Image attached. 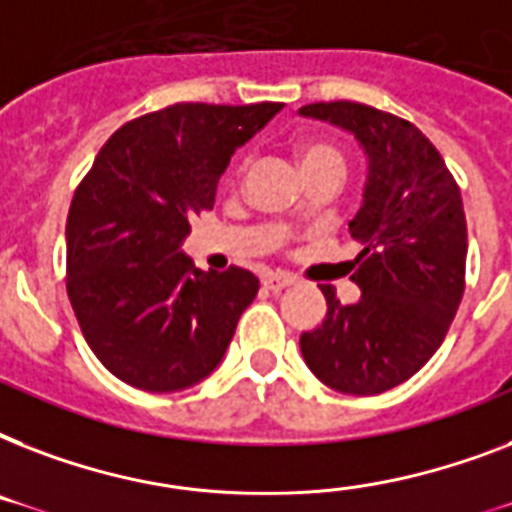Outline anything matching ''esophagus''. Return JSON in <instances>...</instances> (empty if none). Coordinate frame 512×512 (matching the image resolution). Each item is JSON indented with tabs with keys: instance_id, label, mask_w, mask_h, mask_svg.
Here are the masks:
<instances>
[{
	"instance_id": "obj_1",
	"label": "esophagus",
	"mask_w": 512,
	"mask_h": 512,
	"mask_svg": "<svg viewBox=\"0 0 512 512\" xmlns=\"http://www.w3.org/2000/svg\"><path fill=\"white\" fill-rule=\"evenodd\" d=\"M292 281H295V279H292L289 273H265V276H263V287L271 289V292H279V289L289 287Z\"/></svg>"
}]
</instances>
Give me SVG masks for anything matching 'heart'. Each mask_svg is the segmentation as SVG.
I'll use <instances>...</instances> for the list:
<instances>
[{
	"label": "heart",
	"mask_w": 512,
	"mask_h": 512,
	"mask_svg": "<svg viewBox=\"0 0 512 512\" xmlns=\"http://www.w3.org/2000/svg\"><path fill=\"white\" fill-rule=\"evenodd\" d=\"M297 162L303 167L305 177L321 175V172H335V175H345V154H342L340 148L335 143H329V140H305L297 146ZM241 170H244V164H236L231 170V177H239Z\"/></svg>",
	"instance_id": "heart-1"
}]
</instances>
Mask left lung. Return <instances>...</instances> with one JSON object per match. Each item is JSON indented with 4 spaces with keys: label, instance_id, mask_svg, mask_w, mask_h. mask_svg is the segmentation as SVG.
<instances>
[{
    "label": "left lung",
    "instance_id": "obj_1",
    "mask_svg": "<svg viewBox=\"0 0 512 512\" xmlns=\"http://www.w3.org/2000/svg\"><path fill=\"white\" fill-rule=\"evenodd\" d=\"M300 114L345 127L369 156L364 204L348 223L361 244L350 263L361 300L345 305L319 284L327 319L303 332L300 350L329 388L377 396L428 364L460 308L468 257L460 185L401 116L353 100L311 103Z\"/></svg>",
    "mask_w": 512,
    "mask_h": 512
}]
</instances>
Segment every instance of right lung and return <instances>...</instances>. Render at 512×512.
I'll return each instance as SVG.
<instances>
[{
	"label": "right lung",
	"instance_id": "obj_1",
	"mask_svg": "<svg viewBox=\"0 0 512 512\" xmlns=\"http://www.w3.org/2000/svg\"><path fill=\"white\" fill-rule=\"evenodd\" d=\"M281 103H175L122 124L76 185L66 220V289L82 335L132 388L204 380L255 300L252 271H199L180 244L215 207L217 180Z\"/></svg>",
	"mask_w": 512,
	"mask_h": 512
}]
</instances>
